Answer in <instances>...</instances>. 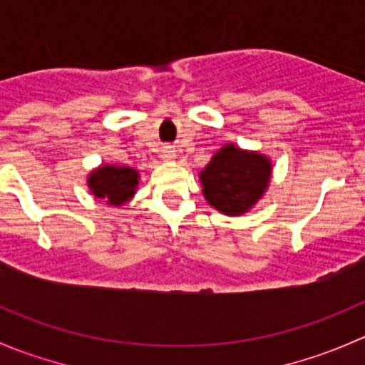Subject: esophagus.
Returning a JSON list of instances; mask_svg holds the SVG:
<instances>
[{"instance_id": "1", "label": "esophagus", "mask_w": 365, "mask_h": 365, "mask_svg": "<svg viewBox=\"0 0 365 365\" xmlns=\"http://www.w3.org/2000/svg\"><path fill=\"white\" fill-rule=\"evenodd\" d=\"M175 150L169 148V146H165V148H162V153H160V159L165 160V162H171L175 160Z\"/></svg>"}]
</instances>
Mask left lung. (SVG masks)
I'll return each instance as SVG.
<instances>
[{
	"mask_svg": "<svg viewBox=\"0 0 365 365\" xmlns=\"http://www.w3.org/2000/svg\"><path fill=\"white\" fill-rule=\"evenodd\" d=\"M270 175L268 157L227 143L212 157L200 180L203 196L213 208L226 215H242L261 200Z\"/></svg>",
	"mask_w": 365,
	"mask_h": 365,
	"instance_id": "obj_1",
	"label": "left lung"
}]
</instances>
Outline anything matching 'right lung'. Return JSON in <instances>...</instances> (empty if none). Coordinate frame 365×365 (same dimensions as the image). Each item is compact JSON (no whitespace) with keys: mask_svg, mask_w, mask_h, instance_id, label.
Here are the masks:
<instances>
[{"mask_svg":"<svg viewBox=\"0 0 365 365\" xmlns=\"http://www.w3.org/2000/svg\"><path fill=\"white\" fill-rule=\"evenodd\" d=\"M139 173L128 165H101L88 176V187L95 197L108 205H125L135 194Z\"/></svg>","mask_w":365,"mask_h":365,"instance_id":"right-lung-1","label":"right lung"}]
</instances>
